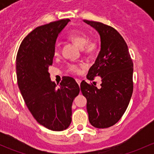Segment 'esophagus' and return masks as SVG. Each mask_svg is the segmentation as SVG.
<instances>
[{
    "instance_id": "obj_1",
    "label": "esophagus",
    "mask_w": 154,
    "mask_h": 154,
    "mask_svg": "<svg viewBox=\"0 0 154 154\" xmlns=\"http://www.w3.org/2000/svg\"><path fill=\"white\" fill-rule=\"evenodd\" d=\"M76 82H77V84L80 85V83H81V80H80V79H76Z\"/></svg>"
}]
</instances>
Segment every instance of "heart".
<instances>
[{
    "label": "heart",
    "instance_id": "1",
    "mask_svg": "<svg viewBox=\"0 0 154 154\" xmlns=\"http://www.w3.org/2000/svg\"><path fill=\"white\" fill-rule=\"evenodd\" d=\"M68 39L77 45L79 48L83 50L86 54H92L97 49V43L94 40H88V35L85 32H73L68 35ZM59 50L55 48L54 56L59 55ZM83 67V65L70 64L68 66V71L74 74H80L81 72V68Z\"/></svg>",
    "mask_w": 154,
    "mask_h": 154
}]
</instances>
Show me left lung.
Wrapping results in <instances>:
<instances>
[{"label": "left lung", "mask_w": 154, "mask_h": 154, "mask_svg": "<svg viewBox=\"0 0 154 154\" xmlns=\"http://www.w3.org/2000/svg\"><path fill=\"white\" fill-rule=\"evenodd\" d=\"M94 27L100 37V51L87 78L101 77L97 88L84 80L80 89L87 100L90 124L97 128L116 125L125 112L133 90V63L123 37L110 26L97 21L83 20Z\"/></svg>", "instance_id": "8db88e82"}]
</instances>
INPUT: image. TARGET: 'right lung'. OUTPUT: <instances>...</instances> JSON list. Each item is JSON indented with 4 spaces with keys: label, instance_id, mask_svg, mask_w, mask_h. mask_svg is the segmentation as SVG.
Returning a JSON list of instances; mask_svg holds the SVG:
<instances>
[{
    "label": "right lung",
    "instance_id": "right-lung-1",
    "mask_svg": "<svg viewBox=\"0 0 154 154\" xmlns=\"http://www.w3.org/2000/svg\"><path fill=\"white\" fill-rule=\"evenodd\" d=\"M69 19L36 27L23 39L16 57L18 88L27 108L40 125L62 131L71 122V106L80 92L72 77H65L57 88L48 67L53 64L55 43Z\"/></svg>",
    "mask_w": 154,
    "mask_h": 154
}]
</instances>
